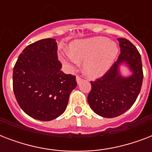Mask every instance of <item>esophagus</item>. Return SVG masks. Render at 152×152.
Masks as SVG:
<instances>
[{
  "label": "esophagus",
  "mask_w": 152,
  "mask_h": 152,
  "mask_svg": "<svg viewBox=\"0 0 152 152\" xmlns=\"http://www.w3.org/2000/svg\"><path fill=\"white\" fill-rule=\"evenodd\" d=\"M81 80H82V78H81L80 76H76V82H77V83H79Z\"/></svg>",
  "instance_id": "esophagus-1"
}]
</instances>
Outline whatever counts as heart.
I'll return each mask as SVG.
<instances>
[{"mask_svg":"<svg viewBox=\"0 0 152 152\" xmlns=\"http://www.w3.org/2000/svg\"><path fill=\"white\" fill-rule=\"evenodd\" d=\"M69 53L61 60L66 64H74L76 60L83 61V70L88 76L98 77L103 75L113 64L118 54L115 43L102 37L76 40L69 45Z\"/></svg>","mask_w":152,"mask_h":152,"instance_id":"b5f03b06","label":"heart"}]
</instances>
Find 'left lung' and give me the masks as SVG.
<instances>
[{
	"mask_svg": "<svg viewBox=\"0 0 152 152\" xmlns=\"http://www.w3.org/2000/svg\"><path fill=\"white\" fill-rule=\"evenodd\" d=\"M118 40L121 53L117 61L101 78L91 81V90L88 96L91 108L103 118H115L126 112L137 100L144 78L139 51L128 39ZM122 64L130 67L131 76L120 75L119 67Z\"/></svg>",
	"mask_w": 152,
	"mask_h": 152,
	"instance_id": "1",
	"label": "left lung"
}]
</instances>
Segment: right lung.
Segmentation results:
<instances>
[{
	"mask_svg": "<svg viewBox=\"0 0 152 152\" xmlns=\"http://www.w3.org/2000/svg\"><path fill=\"white\" fill-rule=\"evenodd\" d=\"M61 67L54 39L35 42L20 53L13 69V91L27 115L46 121L64 113L77 83Z\"/></svg>",
	"mask_w": 152,
	"mask_h": 152,
	"instance_id": "1",
	"label": "right lung"
}]
</instances>
